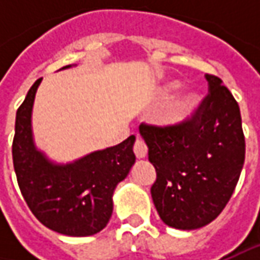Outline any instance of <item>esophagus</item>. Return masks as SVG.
<instances>
[{"label": "esophagus", "mask_w": 260, "mask_h": 260, "mask_svg": "<svg viewBox=\"0 0 260 260\" xmlns=\"http://www.w3.org/2000/svg\"><path fill=\"white\" fill-rule=\"evenodd\" d=\"M133 152H135L136 157H139V159L146 157V155H147V146H146L145 142L137 139L135 142V146H133Z\"/></svg>", "instance_id": "esophagus-1"}]
</instances>
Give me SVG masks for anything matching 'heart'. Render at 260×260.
Returning a JSON list of instances; mask_svg holds the SVG:
<instances>
[{"instance_id":"obj_1","label":"heart","mask_w":260,"mask_h":260,"mask_svg":"<svg viewBox=\"0 0 260 260\" xmlns=\"http://www.w3.org/2000/svg\"><path fill=\"white\" fill-rule=\"evenodd\" d=\"M176 84H168L164 89L165 95L171 94L175 89ZM195 105V95L192 92H184L174 98L169 104L166 105L164 113L160 114V121L164 124H178L182 120H185L189 113L192 111Z\"/></svg>"}]
</instances>
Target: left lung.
I'll return each instance as SVG.
<instances>
[{
  "instance_id": "obj_1",
  "label": "left lung",
  "mask_w": 260,
  "mask_h": 260,
  "mask_svg": "<svg viewBox=\"0 0 260 260\" xmlns=\"http://www.w3.org/2000/svg\"><path fill=\"white\" fill-rule=\"evenodd\" d=\"M208 94L178 124L142 123L156 181L150 188L162 221L179 230L211 223L232 198L245 164L240 108L218 76L205 75Z\"/></svg>"
}]
</instances>
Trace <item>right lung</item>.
<instances>
[{
  "label": "right lung",
  "instance_id": "right-lung-1",
  "mask_svg": "<svg viewBox=\"0 0 260 260\" xmlns=\"http://www.w3.org/2000/svg\"><path fill=\"white\" fill-rule=\"evenodd\" d=\"M40 81L28 89L15 115L13 164L20 191L47 229L66 236L95 235L110 221L115 186L135 164L136 137L69 165L49 162L35 147L31 136V108Z\"/></svg>",
  "mask_w": 260,
  "mask_h": 260
}]
</instances>
